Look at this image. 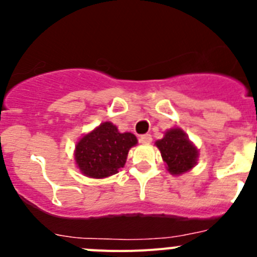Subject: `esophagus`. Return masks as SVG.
<instances>
[{"label": "esophagus", "instance_id": "obj_1", "mask_svg": "<svg viewBox=\"0 0 257 257\" xmlns=\"http://www.w3.org/2000/svg\"><path fill=\"white\" fill-rule=\"evenodd\" d=\"M140 143L142 144H151L152 143V136L149 135V134H145V135H142L140 136Z\"/></svg>", "mask_w": 257, "mask_h": 257}]
</instances>
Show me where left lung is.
<instances>
[{
  "instance_id": "obj_1",
  "label": "left lung",
  "mask_w": 257,
  "mask_h": 257,
  "mask_svg": "<svg viewBox=\"0 0 257 257\" xmlns=\"http://www.w3.org/2000/svg\"><path fill=\"white\" fill-rule=\"evenodd\" d=\"M162 160L171 175H181L192 170L198 160V149L181 128H171L156 142Z\"/></svg>"
}]
</instances>
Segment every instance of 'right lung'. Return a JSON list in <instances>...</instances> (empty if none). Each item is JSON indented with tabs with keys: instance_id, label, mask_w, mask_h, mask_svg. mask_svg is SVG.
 I'll list each match as a JSON object with an SVG mask.
<instances>
[{
	"instance_id": "add662e5",
	"label": "right lung",
	"mask_w": 257,
	"mask_h": 257,
	"mask_svg": "<svg viewBox=\"0 0 257 257\" xmlns=\"http://www.w3.org/2000/svg\"><path fill=\"white\" fill-rule=\"evenodd\" d=\"M136 144L138 139L134 134H122L112 122H104L79 139L74 160L85 176L108 178L123 167L128 151Z\"/></svg>"
}]
</instances>
